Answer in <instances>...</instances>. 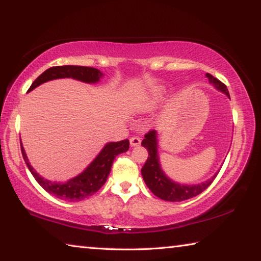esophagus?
Segmentation results:
<instances>
[{
	"mask_svg": "<svg viewBox=\"0 0 261 261\" xmlns=\"http://www.w3.org/2000/svg\"><path fill=\"white\" fill-rule=\"evenodd\" d=\"M140 143H141V139L139 138V137L134 136V137H131V138H130V145H131L132 147L139 146Z\"/></svg>",
	"mask_w": 261,
	"mask_h": 261,
	"instance_id": "1",
	"label": "esophagus"
}]
</instances>
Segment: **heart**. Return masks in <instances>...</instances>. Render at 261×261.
I'll return each mask as SVG.
<instances>
[{
    "label": "heart",
    "instance_id": "obj_1",
    "mask_svg": "<svg viewBox=\"0 0 261 261\" xmlns=\"http://www.w3.org/2000/svg\"><path fill=\"white\" fill-rule=\"evenodd\" d=\"M163 91L161 88H156V90H153L151 93H149L146 98L143 101V107L144 108H153L160 102V100L162 98Z\"/></svg>",
    "mask_w": 261,
    "mask_h": 261
}]
</instances>
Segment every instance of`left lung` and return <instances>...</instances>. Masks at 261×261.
<instances>
[{
	"mask_svg": "<svg viewBox=\"0 0 261 261\" xmlns=\"http://www.w3.org/2000/svg\"><path fill=\"white\" fill-rule=\"evenodd\" d=\"M206 77L208 78L210 83L213 84L215 88H218L219 91L223 92L228 98H230L228 88L222 82H220L218 78L213 77L210 73H206ZM156 137V131L152 130L149 131L148 134L145 135V138L141 141V146H144L148 151L147 160L145 162L144 167L141 168V175H143V178L148 189L151 190L156 197L166 201H183L190 199V198L196 197L202 191H205V190L212 184V182L215 179L218 174H215L213 177L206 180V182L196 185H184L175 183L174 180L168 178L166 174L163 173V170L161 169L160 161H159L158 156Z\"/></svg>",
	"mask_w": 261,
	"mask_h": 261,
	"instance_id": "left-lung-1",
	"label": "left lung"
}]
</instances>
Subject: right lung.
<instances>
[{
    "label": "right lung",
    "instance_id": "obj_1",
    "mask_svg": "<svg viewBox=\"0 0 261 261\" xmlns=\"http://www.w3.org/2000/svg\"><path fill=\"white\" fill-rule=\"evenodd\" d=\"M102 76L103 73L95 68L78 67V65L53 67L47 69L45 72H42L40 76L35 79L28 92L34 90L35 87H38L43 83L53 81V79L73 78L77 79V81L91 84L98 83L100 78H102ZM129 145L130 143L127 139L106 144L102 151L98 154V156L91 162V165L82 174L69 179L65 183L51 182V180L41 177L33 169V167L30 165L29 159L26 156V153L21 143L20 148L26 166L29 167L31 174L33 175L35 180L41 185L42 189H45L48 193L53 194V196L59 198V199L67 201H81L85 199V198L92 196V194H94L106 183L110 173V169H112L114 159L118 154L126 152L129 149Z\"/></svg>",
    "mask_w": 261,
    "mask_h": 261
}]
</instances>
